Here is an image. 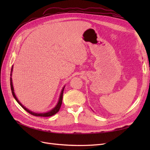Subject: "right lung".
I'll return each mask as SVG.
<instances>
[{"label":"right lung","mask_w":150,"mask_h":150,"mask_svg":"<svg viewBox=\"0 0 150 150\" xmlns=\"http://www.w3.org/2000/svg\"><path fill=\"white\" fill-rule=\"evenodd\" d=\"M13 66L12 67L11 69V78H10V82H11V91H12V93L13 98L16 100V101L19 103L20 105L22 107V108H24V110H25L27 112H28L29 113H30V115H33V116H42V117H49V116H52L53 115H54L55 114L59 111L60 108L62 104V96H63V92H64V89L65 88V86L64 87L62 88L61 92L60 93V96L59 98V100L58 102L57 103V104L56 105V106L53 108L52 110H51L50 111H47V112H35L34 111H32L30 110H29V109H28L27 108H25L24 105H22V104L19 101V99H17V98L16 97L15 93H14V89H13V83H12V71H13Z\"/></svg>","instance_id":"add662e5"}]
</instances>
